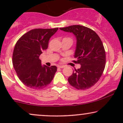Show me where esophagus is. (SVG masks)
I'll list each match as a JSON object with an SVG mask.
<instances>
[{
  "instance_id": "esophagus-1",
  "label": "esophagus",
  "mask_w": 123,
  "mask_h": 123,
  "mask_svg": "<svg viewBox=\"0 0 123 123\" xmlns=\"http://www.w3.org/2000/svg\"><path fill=\"white\" fill-rule=\"evenodd\" d=\"M58 68H65V66L64 65H58Z\"/></svg>"
}]
</instances>
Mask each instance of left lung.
<instances>
[{"label":"left lung","instance_id":"8db88e82","mask_svg":"<svg viewBox=\"0 0 123 123\" xmlns=\"http://www.w3.org/2000/svg\"><path fill=\"white\" fill-rule=\"evenodd\" d=\"M60 29L75 36L74 57L77 60L73 61L81 65L69 77V83L78 90L90 88L98 82L105 67L106 54L102 41L94 31L81 25Z\"/></svg>","mask_w":123,"mask_h":123}]
</instances>
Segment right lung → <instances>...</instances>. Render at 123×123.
<instances>
[{"label": "right lung", "mask_w": 123, "mask_h": 123, "mask_svg": "<svg viewBox=\"0 0 123 123\" xmlns=\"http://www.w3.org/2000/svg\"><path fill=\"white\" fill-rule=\"evenodd\" d=\"M58 28L35 29L19 38L14 49L12 64L19 80L30 88L40 90L53 80L57 68L42 65L40 54L47 49L50 37Z\"/></svg>", "instance_id": "obj_1"}]
</instances>
